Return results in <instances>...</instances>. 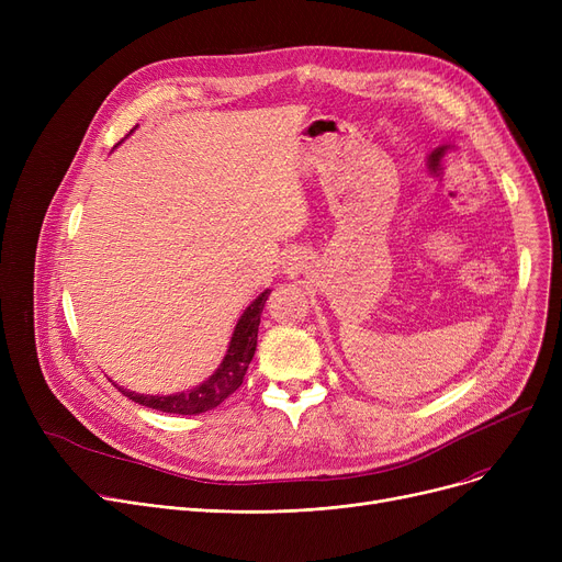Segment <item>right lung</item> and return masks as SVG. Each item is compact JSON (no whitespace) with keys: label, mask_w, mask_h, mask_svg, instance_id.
Instances as JSON below:
<instances>
[{"label":"right lung","mask_w":562,"mask_h":562,"mask_svg":"<svg viewBox=\"0 0 562 562\" xmlns=\"http://www.w3.org/2000/svg\"><path fill=\"white\" fill-rule=\"evenodd\" d=\"M269 293L271 289L261 291L259 296L244 310L239 321H236L221 364L210 378H204L200 385L184 392H175V394H136L125 387H117L115 382L113 385L134 403L159 409V412H168V415H200V412L214 409L229 394H234L241 387L248 364L252 362V356L257 350L259 316L266 301H269Z\"/></svg>","instance_id":"1"}]
</instances>
